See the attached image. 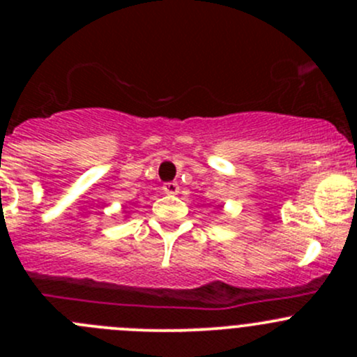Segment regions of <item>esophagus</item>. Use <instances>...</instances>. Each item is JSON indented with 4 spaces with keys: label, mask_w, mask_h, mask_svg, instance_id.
<instances>
[{
    "label": "esophagus",
    "mask_w": 357,
    "mask_h": 357,
    "mask_svg": "<svg viewBox=\"0 0 357 357\" xmlns=\"http://www.w3.org/2000/svg\"><path fill=\"white\" fill-rule=\"evenodd\" d=\"M164 192L167 193V195H176V193H179V185L178 183H165Z\"/></svg>",
    "instance_id": "34e87169"
}]
</instances>
